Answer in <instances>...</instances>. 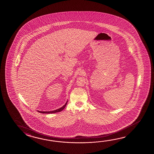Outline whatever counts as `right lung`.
<instances>
[{
  "label": "right lung",
  "mask_w": 154,
  "mask_h": 154,
  "mask_svg": "<svg viewBox=\"0 0 154 154\" xmlns=\"http://www.w3.org/2000/svg\"><path fill=\"white\" fill-rule=\"evenodd\" d=\"M67 103H68V102H66V103H65V105H63L62 107H61V108H60V109H57V110H55L51 111H38L39 112H41V113H52L60 112V111H62L65 108V106H66V104H67Z\"/></svg>",
  "instance_id": "obj_1"
}]
</instances>
